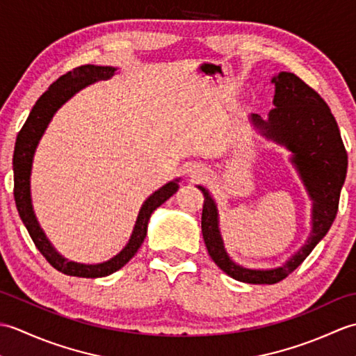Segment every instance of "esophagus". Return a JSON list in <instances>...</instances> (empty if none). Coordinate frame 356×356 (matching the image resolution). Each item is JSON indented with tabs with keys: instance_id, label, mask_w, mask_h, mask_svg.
<instances>
[{
	"instance_id": "1",
	"label": "esophagus",
	"mask_w": 356,
	"mask_h": 356,
	"mask_svg": "<svg viewBox=\"0 0 356 356\" xmlns=\"http://www.w3.org/2000/svg\"><path fill=\"white\" fill-rule=\"evenodd\" d=\"M190 177H193V179H195V180H200V179H203L205 177V170L202 168V166H193V168H190Z\"/></svg>"
}]
</instances>
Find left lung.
I'll use <instances>...</instances> for the list:
<instances>
[{
  "mask_svg": "<svg viewBox=\"0 0 356 356\" xmlns=\"http://www.w3.org/2000/svg\"><path fill=\"white\" fill-rule=\"evenodd\" d=\"M275 84L274 105L263 120H251L264 138L286 147L312 200V231L306 245L284 264L274 269H249L228 255L218 229V213L208 190L202 211V234L208 254L225 274L249 284H274L297 269L334 223L347 172V151L334 115L323 97L293 73L282 72L272 78Z\"/></svg>",
  "mask_w": 356,
  "mask_h": 356,
  "instance_id": "left-lung-1",
  "label": "left lung"
}]
</instances>
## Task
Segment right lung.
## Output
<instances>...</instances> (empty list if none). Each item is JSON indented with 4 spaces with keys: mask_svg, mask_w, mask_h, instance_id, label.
Wrapping results in <instances>:
<instances>
[{
    "mask_svg": "<svg viewBox=\"0 0 356 356\" xmlns=\"http://www.w3.org/2000/svg\"><path fill=\"white\" fill-rule=\"evenodd\" d=\"M115 67H102V65H81L73 69L72 72L63 74L56 82L49 87V90L33 105L32 111L22 125L21 131L18 133L17 143H15L13 153V195L15 203H17L18 214L22 223L27 228L30 237H32L35 246L38 248L45 260H47L53 268L63 272L65 275L72 277H84V278H97L110 275L113 272L119 270L122 266L130 261L138 249L143 243V238L147 236L148 220L154 209L162 205L163 202L168 200L171 195L179 190V179L172 180L159 188L149 197L143 202L139 211L138 220H136L134 229L127 246L118 255L113 257L108 261L97 263V264H82L69 261L61 254H58L55 248L51 246L49 238L45 237L44 231L38 223L32 197H30V171H32V162L35 149L40 143V139L45 131V128L50 124L53 115L58 111L63 104L70 99L73 95H76L79 90L93 84V82L110 79L115 74Z\"/></svg>",
    "mask_w": 356,
    "mask_h": 356,
    "instance_id": "add662e5",
    "label": "right lung"
}]
</instances>
